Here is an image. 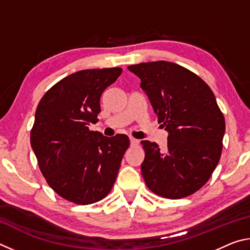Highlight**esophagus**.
<instances>
[{
    "mask_svg": "<svg viewBox=\"0 0 250 250\" xmlns=\"http://www.w3.org/2000/svg\"><path fill=\"white\" fill-rule=\"evenodd\" d=\"M130 143H131V146H139V143H140V141L137 140V139H134V138H130Z\"/></svg>",
    "mask_w": 250,
    "mask_h": 250,
    "instance_id": "1",
    "label": "esophagus"
}]
</instances>
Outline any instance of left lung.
Wrapping results in <instances>:
<instances>
[{"instance_id": "8db88e82", "label": "left lung", "mask_w": 250, "mask_h": 250, "mask_svg": "<svg viewBox=\"0 0 250 250\" xmlns=\"http://www.w3.org/2000/svg\"><path fill=\"white\" fill-rule=\"evenodd\" d=\"M141 79L159 124L168 132L166 151L141 141V172L150 191L177 200L192 195L209 180L223 150L225 118L213 91L193 71L170 62L128 67Z\"/></svg>"}]
</instances>
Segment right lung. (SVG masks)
<instances>
[{
  "label": "right lung",
  "instance_id": "1",
  "mask_svg": "<svg viewBox=\"0 0 250 250\" xmlns=\"http://www.w3.org/2000/svg\"><path fill=\"white\" fill-rule=\"evenodd\" d=\"M122 68L86 69L59 80L36 108L31 146L47 184L78 205L101 201L111 191L130 146L125 134L112 138L91 131L100 97Z\"/></svg>",
  "mask_w": 250,
  "mask_h": 250
}]
</instances>
